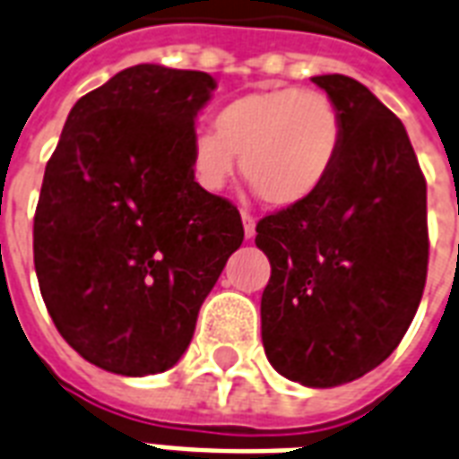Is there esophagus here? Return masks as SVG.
I'll use <instances>...</instances> for the list:
<instances>
[{"instance_id":"obj_1","label":"esophagus","mask_w":459,"mask_h":459,"mask_svg":"<svg viewBox=\"0 0 459 459\" xmlns=\"http://www.w3.org/2000/svg\"><path fill=\"white\" fill-rule=\"evenodd\" d=\"M241 222H244V234H247V239H254V234H255L254 215H248V212L244 211L241 212Z\"/></svg>"}]
</instances>
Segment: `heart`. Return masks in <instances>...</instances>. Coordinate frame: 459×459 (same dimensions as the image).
<instances>
[{"instance_id":"b5f03b06","label":"heart","mask_w":459,"mask_h":459,"mask_svg":"<svg viewBox=\"0 0 459 459\" xmlns=\"http://www.w3.org/2000/svg\"><path fill=\"white\" fill-rule=\"evenodd\" d=\"M344 143L342 117L321 93L297 85L265 88L218 109L215 131H196L189 162L205 191L225 189L237 172L275 208L311 201L328 184Z\"/></svg>"}]
</instances>
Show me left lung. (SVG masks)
I'll list each match as a JSON object with an SVG mask.
<instances>
[{
    "label": "left lung",
    "instance_id": "left-lung-1",
    "mask_svg": "<svg viewBox=\"0 0 459 459\" xmlns=\"http://www.w3.org/2000/svg\"><path fill=\"white\" fill-rule=\"evenodd\" d=\"M328 93L344 143L311 201L255 225L268 255L261 337L273 368L307 388L357 381L393 354L426 285V179L404 124L342 74Z\"/></svg>",
    "mask_w": 459,
    "mask_h": 459
}]
</instances>
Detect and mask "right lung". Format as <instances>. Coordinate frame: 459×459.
I'll list each match as a JSON object with an SVG mask.
<instances>
[{"label":"right lung","instance_id":"add662e5","mask_svg":"<svg viewBox=\"0 0 459 459\" xmlns=\"http://www.w3.org/2000/svg\"><path fill=\"white\" fill-rule=\"evenodd\" d=\"M215 78L136 64L71 108L33 225L42 299L59 335L119 376L172 368L244 225L189 162Z\"/></svg>","mask_w":459,"mask_h":459}]
</instances>
